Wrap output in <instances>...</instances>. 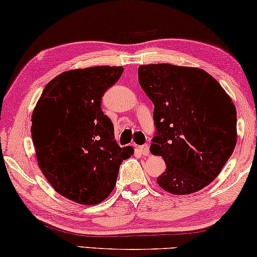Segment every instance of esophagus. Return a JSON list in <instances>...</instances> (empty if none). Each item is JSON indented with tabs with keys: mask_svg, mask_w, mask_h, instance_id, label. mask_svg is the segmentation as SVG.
Returning <instances> with one entry per match:
<instances>
[{
	"mask_svg": "<svg viewBox=\"0 0 257 257\" xmlns=\"http://www.w3.org/2000/svg\"><path fill=\"white\" fill-rule=\"evenodd\" d=\"M137 149L140 151V153L144 155V156H148V155H149V146L148 145L140 146V147H138Z\"/></svg>",
	"mask_w": 257,
	"mask_h": 257,
	"instance_id": "obj_1",
	"label": "esophagus"
}]
</instances>
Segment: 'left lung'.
Here are the masks:
<instances>
[{
  "label": "left lung",
  "mask_w": 257,
  "mask_h": 257,
  "mask_svg": "<svg viewBox=\"0 0 257 257\" xmlns=\"http://www.w3.org/2000/svg\"><path fill=\"white\" fill-rule=\"evenodd\" d=\"M139 83L153 101L157 127L150 153L166 171L158 186L189 195L212 183L237 144V111L215 78L196 67L142 65Z\"/></svg>",
  "instance_id": "8db88e82"
}]
</instances>
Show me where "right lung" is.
<instances>
[{
  "mask_svg": "<svg viewBox=\"0 0 257 257\" xmlns=\"http://www.w3.org/2000/svg\"><path fill=\"white\" fill-rule=\"evenodd\" d=\"M123 67L96 66L61 73L46 84L32 115V138L42 173L59 195L96 205L116 186L119 165L134 154L113 139L101 99Z\"/></svg>",
  "mask_w": 257,
  "mask_h": 257,
  "instance_id": "add662e5",
  "label": "right lung"
}]
</instances>
